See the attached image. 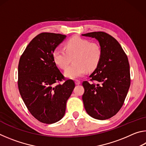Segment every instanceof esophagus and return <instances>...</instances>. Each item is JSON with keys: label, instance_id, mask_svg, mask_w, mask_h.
<instances>
[{"label": "esophagus", "instance_id": "esophagus-1", "mask_svg": "<svg viewBox=\"0 0 146 146\" xmlns=\"http://www.w3.org/2000/svg\"><path fill=\"white\" fill-rule=\"evenodd\" d=\"M75 84L76 85H79V84H80V80H76L75 81Z\"/></svg>", "mask_w": 146, "mask_h": 146}]
</instances>
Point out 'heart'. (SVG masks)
<instances>
[{
    "label": "heart",
    "mask_w": 146,
    "mask_h": 146,
    "mask_svg": "<svg viewBox=\"0 0 146 146\" xmlns=\"http://www.w3.org/2000/svg\"><path fill=\"white\" fill-rule=\"evenodd\" d=\"M64 48H56L53 51V58L59 68L65 70L66 77L76 78L82 76L87 70H95L101 60L102 50L98 43L90 42L79 36H73L66 42Z\"/></svg>",
    "instance_id": "obj_1"
}]
</instances>
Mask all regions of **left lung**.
I'll list each match as a JSON object with an SVG mask.
<instances>
[{
	"label": "left lung",
	"instance_id": "8db88e82",
	"mask_svg": "<svg viewBox=\"0 0 146 146\" xmlns=\"http://www.w3.org/2000/svg\"><path fill=\"white\" fill-rule=\"evenodd\" d=\"M82 35L97 39L102 50L100 63L90 76L91 82L97 84L82 82L84 106L91 117L108 119L119 111L129 90L131 79L127 56L118 42L105 32Z\"/></svg>",
	"mask_w": 146,
	"mask_h": 146
}]
</instances>
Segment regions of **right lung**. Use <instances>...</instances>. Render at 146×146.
Returning a JSON list of instances; mask_svg holds the SVG:
<instances>
[{"mask_svg": "<svg viewBox=\"0 0 146 146\" xmlns=\"http://www.w3.org/2000/svg\"><path fill=\"white\" fill-rule=\"evenodd\" d=\"M66 35L41 33L26 47L20 58L18 87L29 111L40 122L55 123L63 118L67 100L75 88L72 80L62 84L64 76L53 58V51Z\"/></svg>", "mask_w": 146, "mask_h": 146, "instance_id": "right-lung-1", "label": "right lung"}]
</instances>
